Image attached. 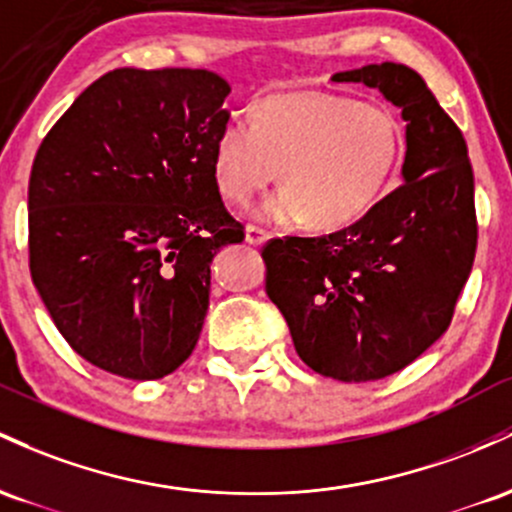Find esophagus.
<instances>
[{
	"mask_svg": "<svg viewBox=\"0 0 512 512\" xmlns=\"http://www.w3.org/2000/svg\"><path fill=\"white\" fill-rule=\"evenodd\" d=\"M268 237H271V234H268L266 229H261V227H256V225L246 227V244L261 246L263 241H268Z\"/></svg>",
	"mask_w": 512,
	"mask_h": 512,
	"instance_id": "1",
	"label": "esophagus"
}]
</instances>
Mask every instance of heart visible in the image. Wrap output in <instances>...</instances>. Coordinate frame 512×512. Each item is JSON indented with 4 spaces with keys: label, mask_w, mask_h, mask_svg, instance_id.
<instances>
[{
    "label": "heart",
    "mask_w": 512,
    "mask_h": 512,
    "mask_svg": "<svg viewBox=\"0 0 512 512\" xmlns=\"http://www.w3.org/2000/svg\"><path fill=\"white\" fill-rule=\"evenodd\" d=\"M401 154L404 132L389 108L321 91H285L258 101L251 118L234 116L222 125L212 174L234 203H249L280 174L285 188L261 205L258 217L341 229L382 198Z\"/></svg>",
    "instance_id": "heart-1"
}]
</instances>
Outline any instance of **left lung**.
Listing matches in <instances>:
<instances>
[{"label":"left lung","mask_w":512,"mask_h":512,"mask_svg":"<svg viewBox=\"0 0 512 512\" xmlns=\"http://www.w3.org/2000/svg\"><path fill=\"white\" fill-rule=\"evenodd\" d=\"M382 91L406 120L404 183L350 227L263 246L266 292L297 355L324 377L372 382L411 365L447 331L476 254L467 142L411 67L333 74Z\"/></svg>","instance_id":"1"}]
</instances>
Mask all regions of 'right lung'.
<instances>
[{"label":"right lung","instance_id":"1","mask_svg":"<svg viewBox=\"0 0 512 512\" xmlns=\"http://www.w3.org/2000/svg\"><path fill=\"white\" fill-rule=\"evenodd\" d=\"M229 84L208 70H113L40 142L28 181V266L65 341L125 380L188 360L210 263L244 241L212 174Z\"/></svg>","mask_w":512,"mask_h":512}]
</instances>
